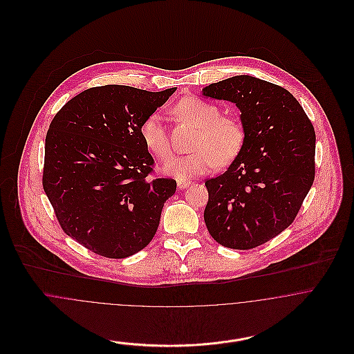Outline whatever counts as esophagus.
Here are the masks:
<instances>
[{"instance_id": "34e87169", "label": "esophagus", "mask_w": 354, "mask_h": 354, "mask_svg": "<svg viewBox=\"0 0 354 354\" xmlns=\"http://www.w3.org/2000/svg\"><path fill=\"white\" fill-rule=\"evenodd\" d=\"M189 185H191V181H188V180H178V181H177L178 189H185V188H188Z\"/></svg>"}]
</instances>
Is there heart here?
Wrapping results in <instances>:
<instances>
[{"mask_svg":"<svg viewBox=\"0 0 354 354\" xmlns=\"http://www.w3.org/2000/svg\"><path fill=\"white\" fill-rule=\"evenodd\" d=\"M177 115L198 128L191 153L170 159L163 171L178 180H187L214 171L219 166L232 163L241 151L245 140L243 124L229 115H222L221 109L196 97H187L177 103ZM140 138L147 150L166 160L171 155L169 135L158 113L149 114L140 125Z\"/></svg>","mask_w":354,"mask_h":354,"instance_id":"1","label":"heart"}]
</instances>
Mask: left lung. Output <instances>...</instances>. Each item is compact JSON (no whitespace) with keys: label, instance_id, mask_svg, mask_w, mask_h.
<instances>
[{"label":"left lung","instance_id":"1","mask_svg":"<svg viewBox=\"0 0 354 354\" xmlns=\"http://www.w3.org/2000/svg\"><path fill=\"white\" fill-rule=\"evenodd\" d=\"M203 97L234 103L245 140L227 170L205 181L204 222L232 250H251L295 221L315 178V131L283 87L240 75L204 87Z\"/></svg>","mask_w":354,"mask_h":354}]
</instances>
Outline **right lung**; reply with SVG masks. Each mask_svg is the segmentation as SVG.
<instances>
[{
  "instance_id": "obj_1",
  "label": "right lung",
  "mask_w": 354,
  "mask_h": 354,
  "mask_svg": "<svg viewBox=\"0 0 354 354\" xmlns=\"http://www.w3.org/2000/svg\"><path fill=\"white\" fill-rule=\"evenodd\" d=\"M177 88L151 93L109 84L66 102L45 143L44 189L62 230L97 254L124 259L156 233L171 178H151L143 120Z\"/></svg>"
}]
</instances>
